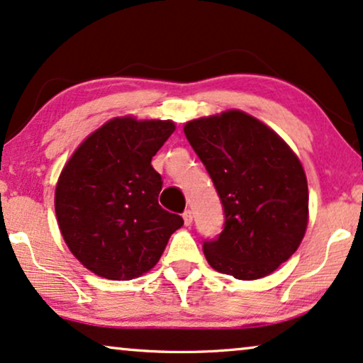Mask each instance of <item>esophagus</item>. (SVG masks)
Segmentation results:
<instances>
[{
    "label": "esophagus",
    "instance_id": "34e87169",
    "mask_svg": "<svg viewBox=\"0 0 363 363\" xmlns=\"http://www.w3.org/2000/svg\"><path fill=\"white\" fill-rule=\"evenodd\" d=\"M183 221H185L186 226H190L193 223V213L190 210H186L185 213H183Z\"/></svg>",
    "mask_w": 363,
    "mask_h": 363
}]
</instances>
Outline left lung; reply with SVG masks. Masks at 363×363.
<instances>
[{"label":"left lung","instance_id":"obj_1","mask_svg":"<svg viewBox=\"0 0 363 363\" xmlns=\"http://www.w3.org/2000/svg\"><path fill=\"white\" fill-rule=\"evenodd\" d=\"M183 132L225 210L220 236L203 241L208 264L242 281L274 272L299 247L309 220L299 158L274 130L241 111L190 121Z\"/></svg>","mask_w":363,"mask_h":363}]
</instances>
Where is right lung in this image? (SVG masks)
Wrapping results in <instances>:
<instances>
[{
  "mask_svg": "<svg viewBox=\"0 0 363 363\" xmlns=\"http://www.w3.org/2000/svg\"><path fill=\"white\" fill-rule=\"evenodd\" d=\"M175 132L172 121L116 117L92 132L56 185L57 225L94 274L130 281L160 259L183 218L158 205L162 177L152 157Z\"/></svg>",
  "mask_w": 363,
  "mask_h": 363,
  "instance_id": "1",
  "label": "right lung"
}]
</instances>
